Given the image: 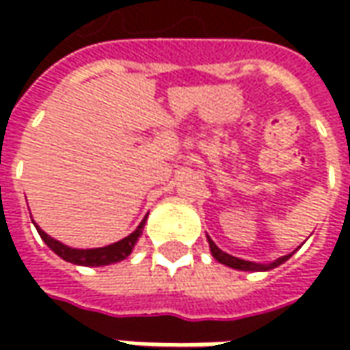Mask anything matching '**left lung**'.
<instances>
[{
    "label": "left lung",
    "mask_w": 350,
    "mask_h": 350,
    "mask_svg": "<svg viewBox=\"0 0 350 350\" xmlns=\"http://www.w3.org/2000/svg\"><path fill=\"white\" fill-rule=\"evenodd\" d=\"M208 245H210V253H212V257L216 259L218 262H222L226 267H232L235 271H253V273H257V271H271V269H275L278 265H282L284 261H288L290 257H292V253L288 255H282V257H278L276 261L273 262H253V261H245V259H239V257H234V255H228L226 251L218 247L212 239L208 237Z\"/></svg>",
    "instance_id": "left-lung-1"
}]
</instances>
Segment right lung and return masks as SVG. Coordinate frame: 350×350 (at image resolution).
<instances>
[{"mask_svg": "<svg viewBox=\"0 0 350 350\" xmlns=\"http://www.w3.org/2000/svg\"><path fill=\"white\" fill-rule=\"evenodd\" d=\"M144 224H146V218L142 220L140 226H138L132 234L126 235V237H122L120 241L111 243V245H105V247H95V249L70 247V245L62 243V241H58V239L50 237V235H48L44 230H40L36 224H34V228H36L38 235L42 237V241H44L48 247L52 249L58 257H62L64 261L74 262V265H81V267H105V265H113V262H118V261H122V259H126L128 255L132 253L134 245L138 243V237L142 235Z\"/></svg>", "mask_w": 350, "mask_h": 350, "instance_id": "1", "label": "right lung"}]
</instances>
